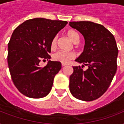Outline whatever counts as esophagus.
<instances>
[{
  "label": "esophagus",
  "mask_w": 124,
  "mask_h": 124,
  "mask_svg": "<svg viewBox=\"0 0 124 124\" xmlns=\"http://www.w3.org/2000/svg\"><path fill=\"white\" fill-rule=\"evenodd\" d=\"M62 66H67V64H62Z\"/></svg>",
  "instance_id": "34e87169"
}]
</instances>
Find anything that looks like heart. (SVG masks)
<instances>
[{"mask_svg":"<svg viewBox=\"0 0 124 124\" xmlns=\"http://www.w3.org/2000/svg\"><path fill=\"white\" fill-rule=\"evenodd\" d=\"M67 36L73 43H75L77 41L79 40V35L78 34L73 30H70L67 33ZM56 37L53 39L51 43V48L54 49L56 46ZM75 57V54L71 51H58L57 52L54 53L53 55V59L57 62H60L62 64H67L70 60L73 59Z\"/></svg>","mask_w":124,"mask_h":124,"instance_id":"heart-1","label":"heart"}]
</instances>
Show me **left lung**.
Returning <instances> with one entry per match:
<instances>
[{"instance_id":"obj_1","label":"left lung","mask_w":124,"mask_h":124,"mask_svg":"<svg viewBox=\"0 0 124 124\" xmlns=\"http://www.w3.org/2000/svg\"><path fill=\"white\" fill-rule=\"evenodd\" d=\"M70 26L85 39L84 51L75 61L88 67L85 71L80 66L73 67L70 92L78 100H96L107 91L116 71L118 51L115 39L104 26L93 22H70Z\"/></svg>"}]
</instances>
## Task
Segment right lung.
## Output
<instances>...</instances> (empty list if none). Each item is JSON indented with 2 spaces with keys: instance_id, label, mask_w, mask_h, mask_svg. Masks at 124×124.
<instances>
[{
  "instance_id": "add662e5",
  "label": "right lung",
  "mask_w": 124,
  "mask_h": 124,
  "mask_svg": "<svg viewBox=\"0 0 124 124\" xmlns=\"http://www.w3.org/2000/svg\"><path fill=\"white\" fill-rule=\"evenodd\" d=\"M67 21L43 18L28 20L13 31L8 43V63L17 89L29 98H40L49 93L60 71V62L49 60L41 68V59H50L51 43Z\"/></svg>"
}]
</instances>
